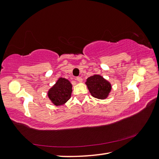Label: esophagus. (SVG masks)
<instances>
[{
  "label": "esophagus",
  "instance_id": "34e87169",
  "mask_svg": "<svg viewBox=\"0 0 159 159\" xmlns=\"http://www.w3.org/2000/svg\"><path fill=\"white\" fill-rule=\"evenodd\" d=\"M76 80H77V81L78 82H82V78L80 77H77L76 78Z\"/></svg>",
  "mask_w": 159,
  "mask_h": 159
}]
</instances>
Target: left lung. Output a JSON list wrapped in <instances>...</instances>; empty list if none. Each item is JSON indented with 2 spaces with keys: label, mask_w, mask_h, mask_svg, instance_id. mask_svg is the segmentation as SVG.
Segmentation results:
<instances>
[{
  "label": "left lung",
  "mask_w": 159,
  "mask_h": 159,
  "mask_svg": "<svg viewBox=\"0 0 159 159\" xmlns=\"http://www.w3.org/2000/svg\"><path fill=\"white\" fill-rule=\"evenodd\" d=\"M85 84L91 95L98 99H106L112 90L110 82L100 75L94 74L88 77Z\"/></svg>",
  "instance_id": "1"
}]
</instances>
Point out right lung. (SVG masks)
<instances>
[{"mask_svg":"<svg viewBox=\"0 0 159 159\" xmlns=\"http://www.w3.org/2000/svg\"><path fill=\"white\" fill-rule=\"evenodd\" d=\"M72 87V85L68 80L60 77L47 91V96L56 106L63 105L70 98Z\"/></svg>","mask_w":159,"mask_h":159,"instance_id":"obj_1","label":"right lung"}]
</instances>
